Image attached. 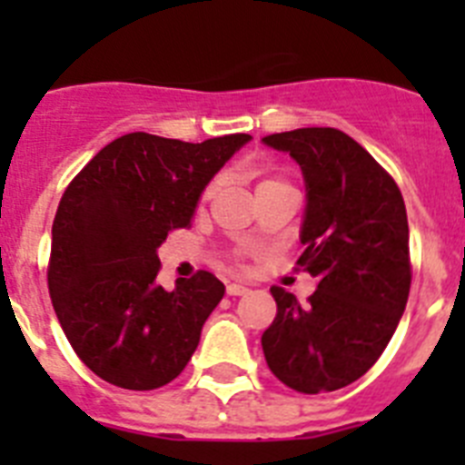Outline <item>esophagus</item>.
Segmentation results:
<instances>
[{"instance_id": "esophagus-1", "label": "esophagus", "mask_w": 465, "mask_h": 465, "mask_svg": "<svg viewBox=\"0 0 465 465\" xmlns=\"http://www.w3.org/2000/svg\"><path fill=\"white\" fill-rule=\"evenodd\" d=\"M228 295H246L249 293V286L246 283H228Z\"/></svg>"}]
</instances>
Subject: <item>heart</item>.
<instances>
[{"mask_svg": "<svg viewBox=\"0 0 465 465\" xmlns=\"http://www.w3.org/2000/svg\"><path fill=\"white\" fill-rule=\"evenodd\" d=\"M265 183H274V179H262V182L258 183V186H265ZM209 193H212V188H209V191H207V195H209Z\"/></svg>", "mask_w": 465, "mask_h": 465, "instance_id": "1", "label": "heart"}]
</instances>
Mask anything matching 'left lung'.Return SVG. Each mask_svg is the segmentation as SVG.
Instances as JSON below:
<instances>
[{"label":"left lung","instance_id":"1","mask_svg":"<svg viewBox=\"0 0 465 465\" xmlns=\"http://www.w3.org/2000/svg\"><path fill=\"white\" fill-rule=\"evenodd\" d=\"M305 179L298 265L316 279L307 305L272 286L277 316L262 354L277 380L326 393L371 371L396 332L410 295V230L396 182L359 142L335 127L262 137Z\"/></svg>","mask_w":465,"mask_h":465}]
</instances>
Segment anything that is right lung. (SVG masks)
Wrapping results in <instances>:
<instances>
[{"label":"right lung","mask_w":465,"mask_h":465,"mask_svg":"<svg viewBox=\"0 0 465 465\" xmlns=\"http://www.w3.org/2000/svg\"><path fill=\"white\" fill-rule=\"evenodd\" d=\"M249 142L252 134L203 143L123 134L64 191L48 291L76 356L109 384L149 391L191 361L225 286L203 270L163 289L158 249L170 230L191 223L204 188Z\"/></svg>","instance_id":"obj_1"}]
</instances>
